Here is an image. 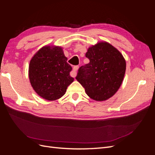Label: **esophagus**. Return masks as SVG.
Returning a JSON list of instances; mask_svg holds the SVG:
<instances>
[{
  "label": "esophagus",
  "instance_id": "esophagus-1",
  "mask_svg": "<svg viewBox=\"0 0 155 155\" xmlns=\"http://www.w3.org/2000/svg\"><path fill=\"white\" fill-rule=\"evenodd\" d=\"M79 68V66H74V68H73V70L71 72V73H70V75H71V76L73 77V78H75L76 76V71L78 70Z\"/></svg>",
  "mask_w": 155,
  "mask_h": 155
}]
</instances>
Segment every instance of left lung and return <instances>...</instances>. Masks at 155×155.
Listing matches in <instances>:
<instances>
[{
  "mask_svg": "<svg viewBox=\"0 0 155 155\" xmlns=\"http://www.w3.org/2000/svg\"><path fill=\"white\" fill-rule=\"evenodd\" d=\"M85 56L90 62L79 68L76 79L92 100H107L121 85L126 70L125 60L118 50L107 42L91 46Z\"/></svg>",
  "mask_w": 155,
  "mask_h": 155,
  "instance_id": "8db88e82",
  "label": "left lung"
}]
</instances>
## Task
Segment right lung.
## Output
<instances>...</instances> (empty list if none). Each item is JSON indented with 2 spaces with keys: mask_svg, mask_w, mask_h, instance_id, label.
Segmentation results:
<instances>
[{
  "mask_svg": "<svg viewBox=\"0 0 155 155\" xmlns=\"http://www.w3.org/2000/svg\"><path fill=\"white\" fill-rule=\"evenodd\" d=\"M62 48L46 46L34 55L29 65V79L36 93L45 100L61 97L73 81L72 68L67 62Z\"/></svg>",
  "mask_w": 155,
  "mask_h": 155,
  "instance_id": "add662e5",
  "label": "right lung"
}]
</instances>
